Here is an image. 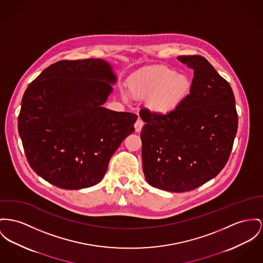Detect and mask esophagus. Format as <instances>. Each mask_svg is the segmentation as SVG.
Returning a JSON list of instances; mask_svg holds the SVG:
<instances>
[{
  "label": "esophagus",
  "mask_w": 263,
  "mask_h": 263,
  "mask_svg": "<svg viewBox=\"0 0 263 263\" xmlns=\"http://www.w3.org/2000/svg\"><path fill=\"white\" fill-rule=\"evenodd\" d=\"M142 126H143V122H142V120L138 119V121H137L136 123H135L136 132H137V133H140V130H141V128H142Z\"/></svg>",
  "instance_id": "esophagus-1"
}]
</instances>
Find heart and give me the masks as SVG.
Listing matches in <instances>:
<instances>
[{
    "label": "heart",
    "instance_id": "b5f03b06",
    "mask_svg": "<svg viewBox=\"0 0 263 263\" xmlns=\"http://www.w3.org/2000/svg\"><path fill=\"white\" fill-rule=\"evenodd\" d=\"M130 95L147 99L148 107L157 114H168L176 108L189 92L190 80L168 68H158L133 77L128 83Z\"/></svg>",
    "mask_w": 263,
    "mask_h": 263
}]
</instances>
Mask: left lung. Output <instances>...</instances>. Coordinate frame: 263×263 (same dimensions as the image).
<instances>
[{
    "label": "left lung",
    "instance_id": "8db88e82",
    "mask_svg": "<svg viewBox=\"0 0 263 263\" xmlns=\"http://www.w3.org/2000/svg\"><path fill=\"white\" fill-rule=\"evenodd\" d=\"M177 60L193 71L190 93L173 111L140 109L142 168L154 187L172 193L197 189L226 166L238 116L232 88L198 54Z\"/></svg>",
    "mask_w": 263,
    "mask_h": 263
}]
</instances>
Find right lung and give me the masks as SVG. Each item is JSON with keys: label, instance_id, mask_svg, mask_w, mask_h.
<instances>
[{"label": "right lung", "instance_id": "add662e5", "mask_svg": "<svg viewBox=\"0 0 263 263\" xmlns=\"http://www.w3.org/2000/svg\"><path fill=\"white\" fill-rule=\"evenodd\" d=\"M116 83L100 59L54 63L26 89L18 135L35 174L64 190L98 184L109 159L135 132L138 116L103 107Z\"/></svg>", "mask_w": 263, "mask_h": 263}]
</instances>
